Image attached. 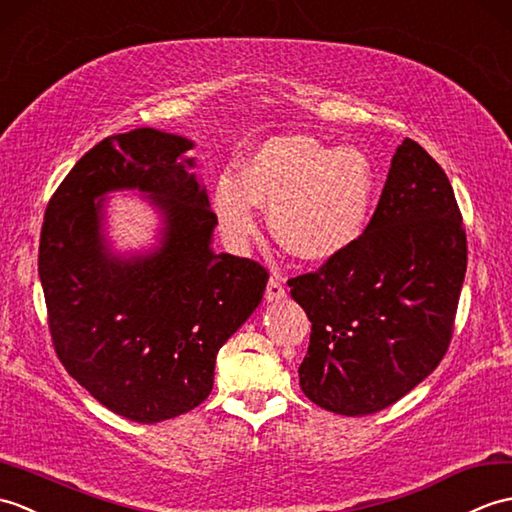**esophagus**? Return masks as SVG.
I'll use <instances>...</instances> for the list:
<instances>
[{"label":"esophagus","instance_id":"obj_1","mask_svg":"<svg viewBox=\"0 0 512 512\" xmlns=\"http://www.w3.org/2000/svg\"><path fill=\"white\" fill-rule=\"evenodd\" d=\"M282 298H287L285 285H282V282H280L278 278H271V280L267 282L265 300H267V302H274V300H282Z\"/></svg>","mask_w":512,"mask_h":512}]
</instances>
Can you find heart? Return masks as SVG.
Returning <instances> with one entry per match:
<instances>
[{
	"label": "heart",
	"mask_w": 512,
	"mask_h": 512,
	"mask_svg": "<svg viewBox=\"0 0 512 512\" xmlns=\"http://www.w3.org/2000/svg\"><path fill=\"white\" fill-rule=\"evenodd\" d=\"M374 199V170L357 149H333L306 135L265 142L241 177L214 188V210L227 238L243 243L258 227L256 203L269 206L274 234L287 252L324 263L366 232Z\"/></svg>",
	"instance_id": "1"
}]
</instances>
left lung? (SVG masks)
Listing matches in <instances>:
<instances>
[{"label": "left lung", "instance_id": "1", "mask_svg": "<svg viewBox=\"0 0 512 512\" xmlns=\"http://www.w3.org/2000/svg\"><path fill=\"white\" fill-rule=\"evenodd\" d=\"M467 232L445 170L405 138L359 241L289 280L311 320L300 388L328 412L374 414L436 370L451 344Z\"/></svg>", "mask_w": 512, "mask_h": 512}]
</instances>
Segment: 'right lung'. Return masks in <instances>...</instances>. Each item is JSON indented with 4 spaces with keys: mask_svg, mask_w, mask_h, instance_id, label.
<instances>
[{
    "mask_svg": "<svg viewBox=\"0 0 512 512\" xmlns=\"http://www.w3.org/2000/svg\"><path fill=\"white\" fill-rule=\"evenodd\" d=\"M181 135L135 129L87 151L45 208L39 278L56 357L83 388L135 423H162L208 399L219 348L263 300L269 271L210 249L217 214L179 162ZM149 191L165 241L116 259L99 234L98 196Z\"/></svg>",
    "mask_w": 512,
    "mask_h": 512,
    "instance_id": "obj_1",
    "label": "right lung"
}]
</instances>
